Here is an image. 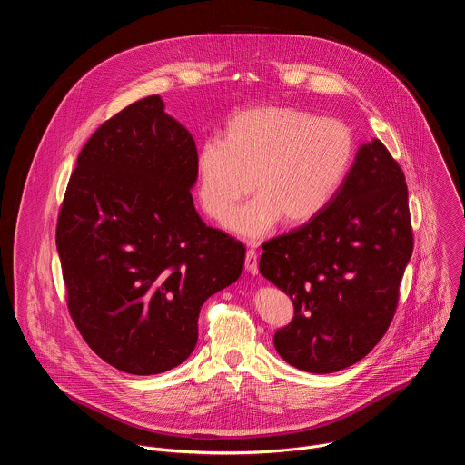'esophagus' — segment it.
I'll use <instances>...</instances> for the list:
<instances>
[{"instance_id": "1", "label": "esophagus", "mask_w": 465, "mask_h": 465, "mask_svg": "<svg viewBox=\"0 0 465 465\" xmlns=\"http://www.w3.org/2000/svg\"><path fill=\"white\" fill-rule=\"evenodd\" d=\"M244 267L250 274H257L259 272V261H257V252L253 248L246 250V257H244Z\"/></svg>"}]
</instances>
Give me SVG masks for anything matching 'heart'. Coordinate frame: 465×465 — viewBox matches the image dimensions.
Masks as SVG:
<instances>
[{"label":"heart","instance_id":"heart-1","mask_svg":"<svg viewBox=\"0 0 465 465\" xmlns=\"http://www.w3.org/2000/svg\"><path fill=\"white\" fill-rule=\"evenodd\" d=\"M353 154V132L339 119L294 106L250 108L226 123L223 140L198 147V201L223 223L252 187L257 194L230 221L235 233L257 239L280 219L300 226L333 201Z\"/></svg>","mask_w":465,"mask_h":465}]
</instances>
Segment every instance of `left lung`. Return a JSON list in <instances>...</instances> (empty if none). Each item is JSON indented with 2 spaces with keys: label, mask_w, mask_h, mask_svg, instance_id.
I'll use <instances>...</instances> for the list:
<instances>
[{
  "label": "left lung",
  "mask_w": 465,
  "mask_h": 465,
  "mask_svg": "<svg viewBox=\"0 0 465 465\" xmlns=\"http://www.w3.org/2000/svg\"><path fill=\"white\" fill-rule=\"evenodd\" d=\"M412 248L403 169L379 140L364 143L320 215L262 242L259 272L294 305L278 353L311 373L366 357L391 323Z\"/></svg>",
  "instance_id": "1"
}]
</instances>
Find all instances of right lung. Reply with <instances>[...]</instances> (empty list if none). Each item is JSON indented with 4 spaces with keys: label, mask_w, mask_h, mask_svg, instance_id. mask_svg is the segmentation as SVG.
Returning a JSON list of instances; mask_svg holds the SVG:
<instances>
[{
    "label": "right lung",
    "mask_w": 465,
    "mask_h": 465,
    "mask_svg": "<svg viewBox=\"0 0 465 465\" xmlns=\"http://www.w3.org/2000/svg\"><path fill=\"white\" fill-rule=\"evenodd\" d=\"M194 180V140L151 95L94 132L65 187L56 250L68 311L124 373L182 364L203 303L242 272L246 248L198 217Z\"/></svg>",
    "instance_id": "obj_1"
}]
</instances>
